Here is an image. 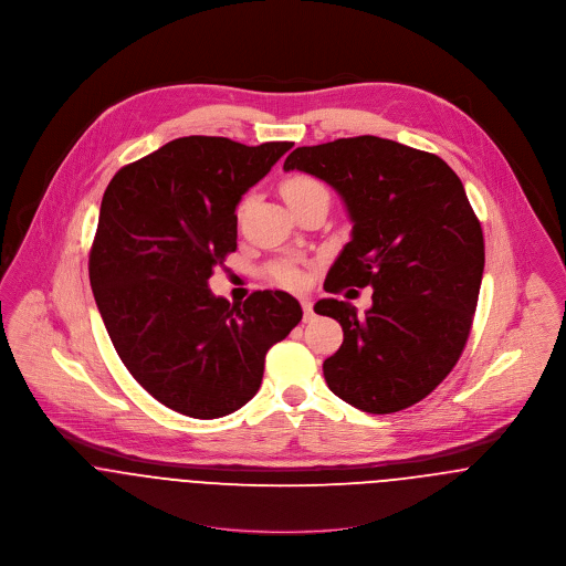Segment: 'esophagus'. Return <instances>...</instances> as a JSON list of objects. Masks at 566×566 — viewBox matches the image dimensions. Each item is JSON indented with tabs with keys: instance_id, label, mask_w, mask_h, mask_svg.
Masks as SVG:
<instances>
[{
	"instance_id": "34e87169",
	"label": "esophagus",
	"mask_w": 566,
	"mask_h": 566,
	"mask_svg": "<svg viewBox=\"0 0 566 566\" xmlns=\"http://www.w3.org/2000/svg\"><path fill=\"white\" fill-rule=\"evenodd\" d=\"M301 307H303V321L310 323V321L314 318V305H312V301L303 298V301H301Z\"/></svg>"
}]
</instances>
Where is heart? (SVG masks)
Instances as JSON below:
<instances>
[{
    "label": "heart",
    "instance_id": "heart-1",
    "mask_svg": "<svg viewBox=\"0 0 566 566\" xmlns=\"http://www.w3.org/2000/svg\"><path fill=\"white\" fill-rule=\"evenodd\" d=\"M318 191H326L323 187V182H318L316 178L312 176H305V174H294V176H287L283 182H281V193L287 202H294L298 198H305L310 193H318ZM270 279L272 283L281 285V287H301L305 283V276L298 268L294 265H279L270 272Z\"/></svg>",
    "mask_w": 566,
    "mask_h": 566
}]
</instances>
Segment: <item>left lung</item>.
Segmentation results:
<instances>
[{"mask_svg": "<svg viewBox=\"0 0 566 566\" xmlns=\"http://www.w3.org/2000/svg\"><path fill=\"white\" fill-rule=\"evenodd\" d=\"M283 169L328 182L348 209L353 235L324 290L373 287L364 316L337 298L314 307L344 331L324 359L326 386L368 413L422 401L467 346L484 274V233L462 180L440 157L373 135L296 148Z\"/></svg>", "mask_w": 566, "mask_h": 566, "instance_id": "obj_1", "label": "left lung"}]
</instances>
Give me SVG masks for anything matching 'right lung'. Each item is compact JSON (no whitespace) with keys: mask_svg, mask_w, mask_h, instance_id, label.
Listing matches in <instances>:
<instances>
[{"mask_svg":"<svg viewBox=\"0 0 566 566\" xmlns=\"http://www.w3.org/2000/svg\"><path fill=\"white\" fill-rule=\"evenodd\" d=\"M292 146L180 137L122 167L104 191L91 290L128 373L178 413L209 420L248 403L265 353L303 318L281 290L252 292L243 305L209 290L238 248L243 193Z\"/></svg>","mask_w":566,"mask_h":566,"instance_id":"right-lung-1","label":"right lung"}]
</instances>
